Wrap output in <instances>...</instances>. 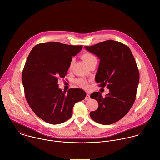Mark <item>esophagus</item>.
<instances>
[{"label":"esophagus","mask_w":160,"mask_h":160,"mask_svg":"<svg viewBox=\"0 0 160 160\" xmlns=\"http://www.w3.org/2000/svg\"><path fill=\"white\" fill-rule=\"evenodd\" d=\"M85 99V100H89L90 99V95L88 93H87V96H86Z\"/></svg>","instance_id":"1"}]
</instances>
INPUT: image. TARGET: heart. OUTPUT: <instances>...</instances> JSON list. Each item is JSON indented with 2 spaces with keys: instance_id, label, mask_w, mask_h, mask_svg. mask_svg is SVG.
<instances>
[{
  "instance_id": "obj_1",
  "label": "heart",
  "mask_w": 160,
  "mask_h": 160,
  "mask_svg": "<svg viewBox=\"0 0 160 160\" xmlns=\"http://www.w3.org/2000/svg\"><path fill=\"white\" fill-rule=\"evenodd\" d=\"M82 58L84 60V61L85 62V63L87 64L88 65H89L92 62H93L94 61H96V58L92 53L90 52H85L83 54L82 56ZM73 59L71 61L70 63V66L69 67L70 68L73 64ZM77 83L80 85V86H82V87L84 88H87L88 87V82L83 78H78L77 80Z\"/></svg>"
}]
</instances>
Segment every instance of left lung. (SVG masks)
I'll use <instances>...</instances> for the list:
<instances>
[{"instance_id":"1","label":"left lung","mask_w":160,"mask_h":160,"mask_svg":"<svg viewBox=\"0 0 160 160\" xmlns=\"http://www.w3.org/2000/svg\"><path fill=\"white\" fill-rule=\"evenodd\" d=\"M85 48L100 59L96 83L109 90L104 97L99 92L91 95L99 106L90 116L97 123L113 124L127 114L135 100L140 77L135 60L128 46L113 40Z\"/></svg>"}]
</instances>
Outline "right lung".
Here are the masks:
<instances>
[{"label": "right lung", "mask_w": 160, "mask_h": 160, "mask_svg": "<svg viewBox=\"0 0 160 160\" xmlns=\"http://www.w3.org/2000/svg\"><path fill=\"white\" fill-rule=\"evenodd\" d=\"M82 48L57 42L40 43L27 58L22 75L25 98L35 114L49 124L69 119L74 104L87 95L80 88H70L66 93L58 85L59 78L67 74L72 58Z\"/></svg>", "instance_id": "add662e5"}]
</instances>
